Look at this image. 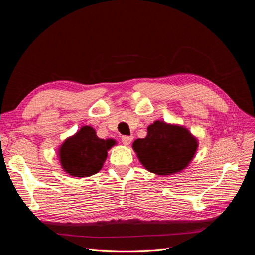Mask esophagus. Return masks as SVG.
<instances>
[{
	"label": "esophagus",
	"instance_id": "1",
	"mask_svg": "<svg viewBox=\"0 0 255 255\" xmlns=\"http://www.w3.org/2000/svg\"><path fill=\"white\" fill-rule=\"evenodd\" d=\"M121 140L125 145H129L130 142L133 141V136H122Z\"/></svg>",
	"mask_w": 255,
	"mask_h": 255
}]
</instances>
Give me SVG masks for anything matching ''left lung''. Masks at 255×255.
<instances>
[{"mask_svg":"<svg viewBox=\"0 0 255 255\" xmlns=\"http://www.w3.org/2000/svg\"><path fill=\"white\" fill-rule=\"evenodd\" d=\"M199 142L184 126L156 120L144 138L133 142V150L146 170L168 176L183 171L194 159Z\"/></svg>","mask_w":255,"mask_h":255,"instance_id":"8db88e82","label":"left lung"}]
</instances>
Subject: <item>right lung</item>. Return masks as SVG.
Returning a JSON list of instances; mask_svg holds the SVG:
<instances>
[{
    "instance_id": "add662e5",
    "label": "right lung",
    "mask_w": 255,
    "mask_h": 255,
    "mask_svg": "<svg viewBox=\"0 0 255 255\" xmlns=\"http://www.w3.org/2000/svg\"><path fill=\"white\" fill-rule=\"evenodd\" d=\"M116 143L114 139L99 138L92 127L83 126L58 148L60 167L67 174L76 179L94 175L101 170L107 152Z\"/></svg>"
}]
</instances>
